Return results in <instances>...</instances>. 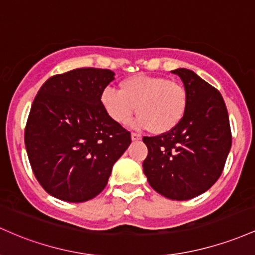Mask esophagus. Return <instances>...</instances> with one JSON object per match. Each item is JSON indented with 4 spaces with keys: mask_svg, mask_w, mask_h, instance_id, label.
<instances>
[{
    "mask_svg": "<svg viewBox=\"0 0 255 255\" xmlns=\"http://www.w3.org/2000/svg\"><path fill=\"white\" fill-rule=\"evenodd\" d=\"M141 138H142V136L139 135V133H137V132L131 133V139H132V141H139Z\"/></svg>",
    "mask_w": 255,
    "mask_h": 255,
    "instance_id": "34e87169",
    "label": "esophagus"
}]
</instances>
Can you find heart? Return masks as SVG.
Segmentation results:
<instances>
[{"mask_svg": "<svg viewBox=\"0 0 255 255\" xmlns=\"http://www.w3.org/2000/svg\"><path fill=\"white\" fill-rule=\"evenodd\" d=\"M100 101L106 113L118 124H127L136 108L137 127L160 135L182 122L188 97L179 83L165 77L136 74L123 79L119 91L113 88L102 90Z\"/></svg>", "mask_w": 255, "mask_h": 255, "instance_id": "1", "label": "heart"}]
</instances>
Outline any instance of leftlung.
Listing matches in <instances>:
<instances>
[{"label": "left lung", "mask_w": 255, "mask_h": 255, "mask_svg": "<svg viewBox=\"0 0 255 255\" xmlns=\"http://www.w3.org/2000/svg\"><path fill=\"white\" fill-rule=\"evenodd\" d=\"M187 91V111L173 130L143 137L148 155L143 171L154 190L171 200H189L218 181L231 148V128L224 100L193 71L178 68Z\"/></svg>", "instance_id": "8db88e82"}]
</instances>
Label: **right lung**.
<instances>
[{
    "label": "right lung",
    "instance_id": "right-lung-1",
    "mask_svg": "<svg viewBox=\"0 0 255 255\" xmlns=\"http://www.w3.org/2000/svg\"><path fill=\"white\" fill-rule=\"evenodd\" d=\"M110 70L85 67L45 81L31 106L25 147L33 174L56 199L84 202L107 185L131 133L106 113L100 97Z\"/></svg>",
    "mask_w": 255,
    "mask_h": 255
}]
</instances>
